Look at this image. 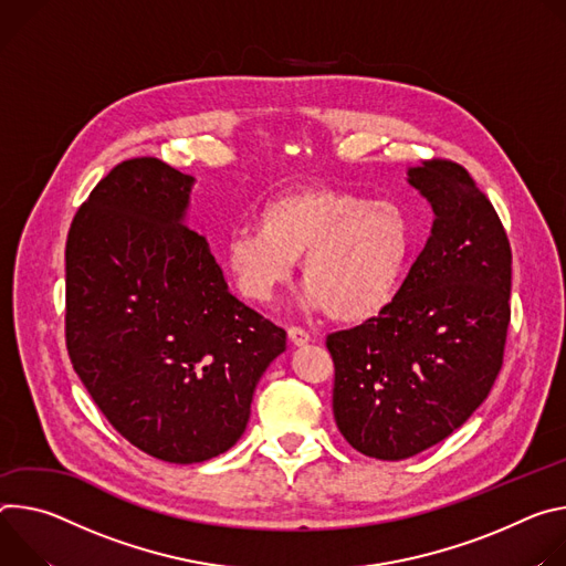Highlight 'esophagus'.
Returning <instances> with one entry per match:
<instances>
[{"label": "esophagus", "instance_id": "1", "mask_svg": "<svg viewBox=\"0 0 566 566\" xmlns=\"http://www.w3.org/2000/svg\"><path fill=\"white\" fill-rule=\"evenodd\" d=\"M287 337H290V342H292L294 346H305V344L312 339L310 333L303 331L301 326H290V328H287Z\"/></svg>", "mask_w": 566, "mask_h": 566}]
</instances>
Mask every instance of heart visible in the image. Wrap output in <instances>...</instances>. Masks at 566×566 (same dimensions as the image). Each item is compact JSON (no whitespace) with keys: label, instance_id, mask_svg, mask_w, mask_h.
Listing matches in <instances>:
<instances>
[{"label":"heart","instance_id":"heart-1","mask_svg":"<svg viewBox=\"0 0 566 566\" xmlns=\"http://www.w3.org/2000/svg\"><path fill=\"white\" fill-rule=\"evenodd\" d=\"M411 244L400 207L335 186H303L272 198L259 227L231 233L227 268L244 298L263 303L303 259L307 301L335 322L357 324L391 303Z\"/></svg>","mask_w":566,"mask_h":566}]
</instances>
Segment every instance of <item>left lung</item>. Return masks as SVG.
Returning <instances> with one entry per match:
<instances>
[{
    "label": "left lung",
    "mask_w": 566,
    "mask_h": 566,
    "mask_svg": "<svg viewBox=\"0 0 566 566\" xmlns=\"http://www.w3.org/2000/svg\"><path fill=\"white\" fill-rule=\"evenodd\" d=\"M409 184L436 216L424 249L378 317L326 339L335 422L380 461L416 457L476 411L511 324V242L470 172L427 159L409 168Z\"/></svg>",
    "instance_id": "1"
}]
</instances>
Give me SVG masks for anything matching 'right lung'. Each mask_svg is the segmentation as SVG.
<instances>
[{
	"mask_svg": "<svg viewBox=\"0 0 566 566\" xmlns=\"http://www.w3.org/2000/svg\"><path fill=\"white\" fill-rule=\"evenodd\" d=\"M193 177L155 157L114 166L65 247L67 353L109 424L168 463L235 446L285 331L238 301L184 224Z\"/></svg>",
	"mask_w": 566,
	"mask_h": 566,
	"instance_id": "obj_1",
	"label": "right lung"
}]
</instances>
